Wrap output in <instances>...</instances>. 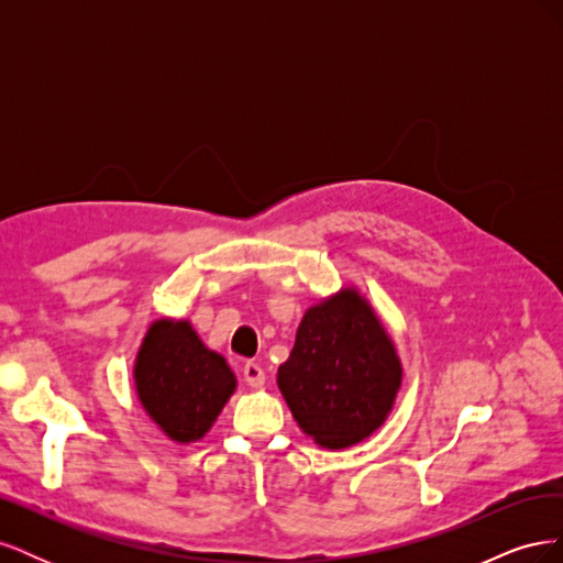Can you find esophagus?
<instances>
[{"label":"esophagus","instance_id":"obj_1","mask_svg":"<svg viewBox=\"0 0 563 563\" xmlns=\"http://www.w3.org/2000/svg\"><path fill=\"white\" fill-rule=\"evenodd\" d=\"M244 380L253 389L263 387L265 385V371H263V366L255 364V362H246L244 364Z\"/></svg>","mask_w":563,"mask_h":563}]
</instances>
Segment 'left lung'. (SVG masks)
<instances>
[{
  "label": "left lung",
  "mask_w": 563,
  "mask_h": 563,
  "mask_svg": "<svg viewBox=\"0 0 563 563\" xmlns=\"http://www.w3.org/2000/svg\"><path fill=\"white\" fill-rule=\"evenodd\" d=\"M277 385L314 444L347 449L387 420L401 362L371 302L356 288H340L305 312Z\"/></svg>",
  "instance_id": "1"
}]
</instances>
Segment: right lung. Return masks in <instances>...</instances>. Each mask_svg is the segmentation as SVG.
<instances>
[{
	"label": "right lung",
	"instance_id": "add662e5",
	"mask_svg": "<svg viewBox=\"0 0 563 563\" xmlns=\"http://www.w3.org/2000/svg\"><path fill=\"white\" fill-rule=\"evenodd\" d=\"M133 380L145 413L178 444L207 434L236 387L225 356L203 345L187 319L150 323Z\"/></svg>",
	"mask_w": 563,
	"mask_h": 563
}]
</instances>
